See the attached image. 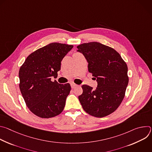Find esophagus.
<instances>
[{
    "label": "esophagus",
    "mask_w": 152,
    "mask_h": 152,
    "mask_svg": "<svg viewBox=\"0 0 152 152\" xmlns=\"http://www.w3.org/2000/svg\"><path fill=\"white\" fill-rule=\"evenodd\" d=\"M70 85H71V87H72V88H76V86H77L76 84H75V83H72Z\"/></svg>",
    "instance_id": "obj_1"
}]
</instances>
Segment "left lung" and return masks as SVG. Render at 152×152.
<instances>
[{"label": "left lung", "instance_id": "obj_1", "mask_svg": "<svg viewBox=\"0 0 152 152\" xmlns=\"http://www.w3.org/2000/svg\"><path fill=\"white\" fill-rule=\"evenodd\" d=\"M88 62V71L97 79V86L83 85L78 97L84 111L96 117L114 112L123 101L129 82L127 66L114 49L98 42L83 43L77 47Z\"/></svg>", "mask_w": 152, "mask_h": 152}]
</instances>
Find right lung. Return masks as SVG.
Masks as SVG:
<instances>
[{"label": "right lung", "instance_id": "add662e5", "mask_svg": "<svg viewBox=\"0 0 152 152\" xmlns=\"http://www.w3.org/2000/svg\"><path fill=\"white\" fill-rule=\"evenodd\" d=\"M73 45L52 42L30 54L20 69L19 87L29 110L49 118L61 114L71 90L69 83L60 84L57 77L62 59Z\"/></svg>", "mask_w": 152, "mask_h": 152}]
</instances>
